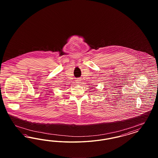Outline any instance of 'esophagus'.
<instances>
[{
  "mask_svg": "<svg viewBox=\"0 0 158 158\" xmlns=\"http://www.w3.org/2000/svg\"><path fill=\"white\" fill-rule=\"evenodd\" d=\"M76 82L77 83V84H80V83H81V79L79 78H77L76 79Z\"/></svg>",
  "mask_w": 158,
  "mask_h": 158,
  "instance_id": "34e87169",
  "label": "esophagus"
}]
</instances>
